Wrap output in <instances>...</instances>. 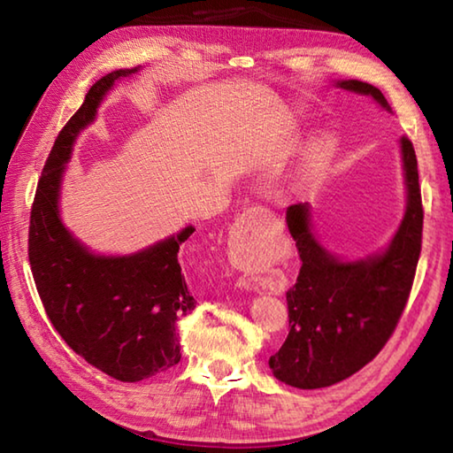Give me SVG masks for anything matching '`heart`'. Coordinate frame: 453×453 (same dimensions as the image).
<instances>
[{
  "label": "heart",
  "instance_id": "1",
  "mask_svg": "<svg viewBox=\"0 0 453 453\" xmlns=\"http://www.w3.org/2000/svg\"><path fill=\"white\" fill-rule=\"evenodd\" d=\"M302 119H303L302 111L283 110L280 113V118H278V124H280L283 134L291 135V134L297 132V127H300ZM329 148H332V143H329L327 137H319V140H316L310 145L308 151H305V156H303V164H302V170H300L303 178H308V175H311L313 172L318 170L321 162H324V159L327 157Z\"/></svg>",
  "mask_w": 453,
  "mask_h": 453
}]
</instances>
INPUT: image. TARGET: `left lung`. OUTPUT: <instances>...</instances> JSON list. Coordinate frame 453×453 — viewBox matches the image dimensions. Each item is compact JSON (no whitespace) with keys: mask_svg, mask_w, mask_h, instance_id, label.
Returning <instances> with one entry per match:
<instances>
[{"mask_svg":"<svg viewBox=\"0 0 453 453\" xmlns=\"http://www.w3.org/2000/svg\"><path fill=\"white\" fill-rule=\"evenodd\" d=\"M335 88L367 96L392 113L372 83L335 81ZM405 211L386 248L365 257L343 259L326 250L311 226V205L286 211L302 270L288 297L289 334L270 357L275 378L300 389L327 388L362 370L380 354L397 326L416 275L424 210L418 159L408 137L400 140Z\"/></svg>","mask_w":453,"mask_h":453,"instance_id":"1","label":"left lung"}]
</instances>
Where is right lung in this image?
I'll return each mask as SVG.
<instances>
[{
  "label": "right lung",
  "instance_id": "add662e5",
  "mask_svg": "<svg viewBox=\"0 0 453 453\" xmlns=\"http://www.w3.org/2000/svg\"><path fill=\"white\" fill-rule=\"evenodd\" d=\"M140 70L111 72L89 88L53 143L29 219V264L45 313L75 354L119 381H142L178 364V321L197 303L178 262L194 226L134 254L104 256L75 237L59 213L75 140L116 81Z\"/></svg>",
  "mask_w": 453,
  "mask_h": 453
}]
</instances>
